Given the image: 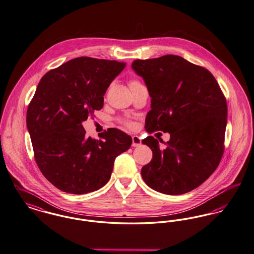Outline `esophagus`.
Returning <instances> with one entry per match:
<instances>
[{
	"label": "esophagus",
	"instance_id": "obj_1",
	"mask_svg": "<svg viewBox=\"0 0 254 254\" xmlns=\"http://www.w3.org/2000/svg\"><path fill=\"white\" fill-rule=\"evenodd\" d=\"M142 144V140L139 136H132V147H139Z\"/></svg>",
	"mask_w": 254,
	"mask_h": 254
}]
</instances>
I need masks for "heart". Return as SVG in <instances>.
I'll return each mask as SVG.
<instances>
[{"label": "heart", "instance_id": "obj_1", "mask_svg": "<svg viewBox=\"0 0 254 254\" xmlns=\"http://www.w3.org/2000/svg\"><path fill=\"white\" fill-rule=\"evenodd\" d=\"M137 85H140V82H139V81H137V80H132V81H130V84H129V86H130V87H132V86H137Z\"/></svg>", "mask_w": 254, "mask_h": 254}]
</instances>
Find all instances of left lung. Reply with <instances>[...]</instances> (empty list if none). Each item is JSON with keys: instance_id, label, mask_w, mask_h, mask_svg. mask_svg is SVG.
I'll return each instance as SVG.
<instances>
[{"instance_id": "1", "label": "left lung", "mask_w": 254, "mask_h": 254, "mask_svg": "<svg viewBox=\"0 0 254 254\" xmlns=\"http://www.w3.org/2000/svg\"><path fill=\"white\" fill-rule=\"evenodd\" d=\"M131 68L151 98L146 130L170 133L165 148L152 136L142 141L152 150L142 178L159 193H188L208 179L223 156L227 105L222 90L208 70L179 56L135 60Z\"/></svg>"}]
</instances>
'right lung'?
I'll return each mask as SVG.
<instances>
[{"label":"right lung","mask_w":254,"mask_h":254,"mask_svg":"<svg viewBox=\"0 0 254 254\" xmlns=\"http://www.w3.org/2000/svg\"><path fill=\"white\" fill-rule=\"evenodd\" d=\"M115 60L77 58L48 72L27 111L35 161L54 186L65 193L87 194L104 187L115 158L132 139L117 128L85 134L82 123L104 106L110 83L125 69Z\"/></svg>","instance_id":"add662e5"}]
</instances>
